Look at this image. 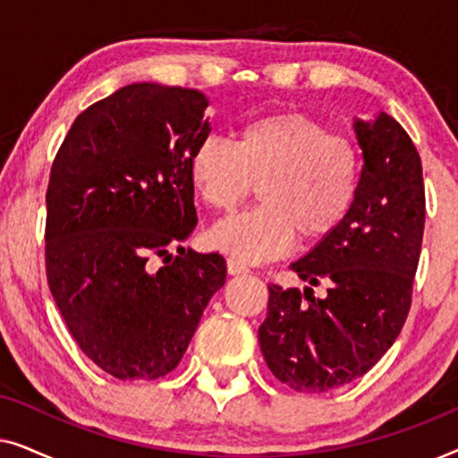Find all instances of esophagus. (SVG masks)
<instances>
[{"mask_svg": "<svg viewBox=\"0 0 458 458\" xmlns=\"http://www.w3.org/2000/svg\"><path fill=\"white\" fill-rule=\"evenodd\" d=\"M227 268H229V275H235V277H240V275H248L250 268L246 265H242V262H237L233 259L227 260Z\"/></svg>", "mask_w": 458, "mask_h": 458, "instance_id": "34e87169", "label": "esophagus"}]
</instances>
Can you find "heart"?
<instances>
[{
    "instance_id": "obj_1",
    "label": "heart",
    "mask_w": 458,
    "mask_h": 458,
    "mask_svg": "<svg viewBox=\"0 0 458 458\" xmlns=\"http://www.w3.org/2000/svg\"><path fill=\"white\" fill-rule=\"evenodd\" d=\"M360 171L352 141L296 110L252 118L235 143L206 137L187 160L193 191L215 210H233L259 185V208L208 233L212 248L242 265L279 259L296 235L315 243L340 229L359 196Z\"/></svg>"
}]
</instances>
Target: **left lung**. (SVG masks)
I'll return each instance as SVG.
<instances>
[{
	"label": "left lung",
	"mask_w": 458,
	"mask_h": 458,
	"mask_svg": "<svg viewBox=\"0 0 458 458\" xmlns=\"http://www.w3.org/2000/svg\"><path fill=\"white\" fill-rule=\"evenodd\" d=\"M362 152L360 187L340 229L317 242L290 268L312 287L268 285L259 329L275 377L318 394L365 375L396 342L411 309L425 223L421 158L396 118L354 116Z\"/></svg>",
	"instance_id": "obj_1"
}]
</instances>
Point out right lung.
I'll return each instance as SVG.
<instances>
[{"label":"right lung","instance_id":"add662e5","mask_svg":"<svg viewBox=\"0 0 458 458\" xmlns=\"http://www.w3.org/2000/svg\"><path fill=\"white\" fill-rule=\"evenodd\" d=\"M206 108L198 89L124 85L81 112L52 165L49 290L79 348L123 381L171 373L227 279L221 254L183 248L198 225L187 160L210 135Z\"/></svg>","mask_w":458,"mask_h":458}]
</instances>
